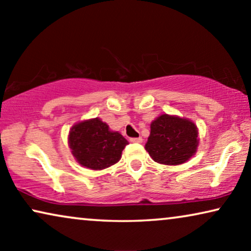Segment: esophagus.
Masks as SVG:
<instances>
[{
    "mask_svg": "<svg viewBox=\"0 0 251 251\" xmlns=\"http://www.w3.org/2000/svg\"><path fill=\"white\" fill-rule=\"evenodd\" d=\"M130 142H131V143H142L143 138H142V137H138V138H130Z\"/></svg>",
    "mask_w": 251,
    "mask_h": 251,
    "instance_id": "34e87169",
    "label": "esophagus"
}]
</instances>
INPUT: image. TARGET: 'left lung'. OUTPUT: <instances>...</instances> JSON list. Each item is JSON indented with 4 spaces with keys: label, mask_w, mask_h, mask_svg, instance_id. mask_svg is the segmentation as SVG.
<instances>
[{
    "label": "left lung",
    "mask_w": 251,
    "mask_h": 251,
    "mask_svg": "<svg viewBox=\"0 0 251 251\" xmlns=\"http://www.w3.org/2000/svg\"><path fill=\"white\" fill-rule=\"evenodd\" d=\"M199 130L190 119L161 114L151 123L145 150L160 164L178 166L187 162L197 153Z\"/></svg>",
    "instance_id": "obj_1"
}]
</instances>
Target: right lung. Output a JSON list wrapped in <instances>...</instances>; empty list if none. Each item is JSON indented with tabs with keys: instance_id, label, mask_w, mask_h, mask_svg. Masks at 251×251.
I'll list each match as a JSON object with an SVG mask.
<instances>
[{
	"instance_id": "obj_1",
	"label": "right lung",
	"mask_w": 251,
	"mask_h": 251,
	"mask_svg": "<svg viewBox=\"0 0 251 251\" xmlns=\"http://www.w3.org/2000/svg\"><path fill=\"white\" fill-rule=\"evenodd\" d=\"M126 145L128 140L99 118L75 123L68 133V146L75 161L91 170H102L118 163Z\"/></svg>"
}]
</instances>
